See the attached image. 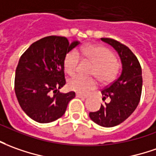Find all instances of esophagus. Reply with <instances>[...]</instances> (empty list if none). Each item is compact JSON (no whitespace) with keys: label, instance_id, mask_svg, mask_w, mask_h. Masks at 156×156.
Returning a JSON list of instances; mask_svg holds the SVG:
<instances>
[{"label":"esophagus","instance_id":"34e87169","mask_svg":"<svg viewBox=\"0 0 156 156\" xmlns=\"http://www.w3.org/2000/svg\"><path fill=\"white\" fill-rule=\"evenodd\" d=\"M76 98H87V95H84V94H81V93H76Z\"/></svg>","mask_w":156,"mask_h":156}]
</instances>
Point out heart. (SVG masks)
<instances>
[{
	"label": "heart",
	"instance_id": "1",
	"mask_svg": "<svg viewBox=\"0 0 156 156\" xmlns=\"http://www.w3.org/2000/svg\"><path fill=\"white\" fill-rule=\"evenodd\" d=\"M80 53L85 58L95 64L92 75L96 76L103 83H108L115 77L117 73V64L115 57L108 48L98 45H90L80 50ZM80 64V57L76 50L70 51L65 56L64 68L69 76L75 75ZM97 82L92 79H86L80 76L71 78L68 82V87L75 92L87 93L96 87Z\"/></svg>",
	"mask_w": 156,
	"mask_h": 156
}]
</instances>
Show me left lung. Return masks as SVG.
<instances>
[{
    "mask_svg": "<svg viewBox=\"0 0 156 156\" xmlns=\"http://www.w3.org/2000/svg\"><path fill=\"white\" fill-rule=\"evenodd\" d=\"M115 48L121 58V76L112 84L103 89V100L109 102L101 105L99 110L90 112L89 116L96 124L112 127L121 124L133 113L138 105L142 92V69L137 57L128 47L110 38H101Z\"/></svg>",
    "mask_w": 156,
    "mask_h": 156,
    "instance_id": "1",
    "label": "left lung"
}]
</instances>
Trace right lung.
I'll list each match as a JSON object with an SVG mask.
<instances>
[{
    "label": "right lung",
    "mask_w": 156,
    "mask_h": 156,
    "mask_svg": "<svg viewBox=\"0 0 156 156\" xmlns=\"http://www.w3.org/2000/svg\"><path fill=\"white\" fill-rule=\"evenodd\" d=\"M80 44L64 36L51 35L30 45L19 61L15 93L27 115L39 123H49L64 115L74 92L61 93L65 85L64 58Z\"/></svg>",
    "instance_id": "right-lung-1"
}]
</instances>
